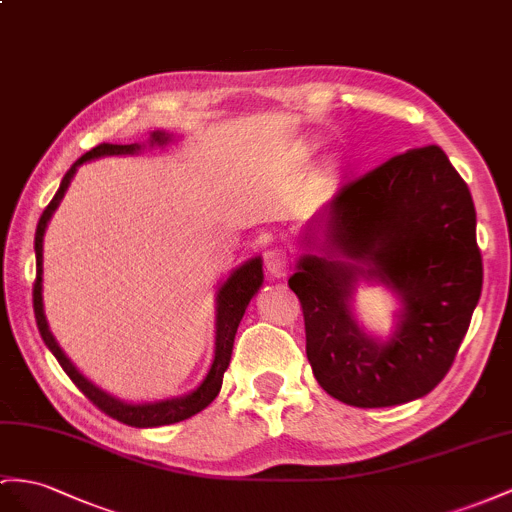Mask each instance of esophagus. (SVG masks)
Wrapping results in <instances>:
<instances>
[{
	"label": "esophagus",
	"instance_id": "1",
	"mask_svg": "<svg viewBox=\"0 0 512 512\" xmlns=\"http://www.w3.org/2000/svg\"><path fill=\"white\" fill-rule=\"evenodd\" d=\"M266 261V272L272 279H283L290 272V261H287V255L279 248H270V251L264 255Z\"/></svg>",
	"mask_w": 512,
	"mask_h": 512
}]
</instances>
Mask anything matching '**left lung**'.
Returning <instances> with one entry per match:
<instances>
[{
	"mask_svg": "<svg viewBox=\"0 0 512 512\" xmlns=\"http://www.w3.org/2000/svg\"><path fill=\"white\" fill-rule=\"evenodd\" d=\"M318 233L324 255L300 257L287 281L303 307L316 381L361 409L426 396L452 368L482 292L467 183L437 144L404 151L350 181L313 216L307 246ZM361 276L403 300L387 343L351 318L349 294Z\"/></svg>",
	"mask_w": 512,
	"mask_h": 512,
	"instance_id": "left-lung-1",
	"label": "left lung"
}]
</instances>
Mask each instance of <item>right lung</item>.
<instances>
[{"label":"right lung","instance_id":"add662e5","mask_svg":"<svg viewBox=\"0 0 512 512\" xmlns=\"http://www.w3.org/2000/svg\"><path fill=\"white\" fill-rule=\"evenodd\" d=\"M168 140H170V134H166V131H153L151 134V144H166ZM140 149L142 147L138 142H134V144L103 142V144H99V147L84 153L80 160H77L67 170V175L62 177L58 192L54 194L51 203L45 207V212H43L41 220H38V227H36V238H34L36 281H34L32 296H34V316H36V324H38V331H41L43 342L51 350V355L58 359L62 370L67 372V376L75 383V387L80 389L95 406H99L103 413L114 417L116 422H123L127 426H136V428H155V426L183 422V419L196 415L199 411H203L207 404L214 402V398L218 396V391L222 387V376H225V372L229 368L235 333H238V326H240V320L244 316L248 303H251V298L257 294L261 283H264V270H261V257H255L251 261H246V264H242L238 270H233L231 277L220 285L218 298H216L218 316H216L214 363H212V368H209L207 376L203 378V383L194 391H190L188 396L170 398V400H162V402L127 404V402L112 398L110 393L99 389L97 385L90 383L84 374H80V370H77L75 365L67 359V355H64L62 348L58 346V342L54 339V335H51L49 326H47L45 309H43V235H45L51 214L56 212V207L60 205L64 192H67V188H69L77 166L88 162V160H95V157H103V155H134Z\"/></svg>","mask_w":512,"mask_h":512}]
</instances>
